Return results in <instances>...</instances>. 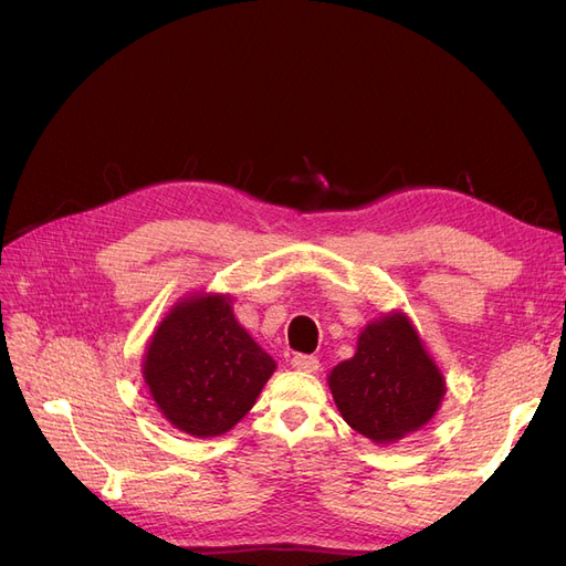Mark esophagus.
Returning <instances> with one entry per match:
<instances>
[{
    "mask_svg": "<svg viewBox=\"0 0 566 566\" xmlns=\"http://www.w3.org/2000/svg\"><path fill=\"white\" fill-rule=\"evenodd\" d=\"M293 368L295 370H302V373H316L318 370V358L316 356H310V354H295L293 356Z\"/></svg>",
    "mask_w": 566,
    "mask_h": 566,
    "instance_id": "obj_1",
    "label": "esophagus"
}]
</instances>
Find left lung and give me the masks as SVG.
<instances>
[{
    "label": "left lung",
    "instance_id": "left-lung-1",
    "mask_svg": "<svg viewBox=\"0 0 566 566\" xmlns=\"http://www.w3.org/2000/svg\"><path fill=\"white\" fill-rule=\"evenodd\" d=\"M328 385L352 430L378 443L420 430L447 391L416 328L401 314L370 323L354 358L335 366Z\"/></svg>",
    "mask_w": 566,
    "mask_h": 566
}]
</instances>
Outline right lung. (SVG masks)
I'll list each match as a JSON object with an SVG mask.
<instances>
[{
	"label": "right lung",
	"instance_id": "obj_1",
	"mask_svg": "<svg viewBox=\"0 0 566 566\" xmlns=\"http://www.w3.org/2000/svg\"><path fill=\"white\" fill-rule=\"evenodd\" d=\"M273 358L233 318L227 297L181 302L153 335L144 375L163 416L193 437L229 432L271 378Z\"/></svg>",
	"mask_w": 566,
	"mask_h": 566
}]
</instances>
